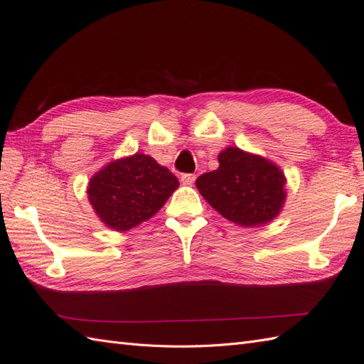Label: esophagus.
Listing matches in <instances>:
<instances>
[{"label":"esophagus","mask_w":364,"mask_h":364,"mask_svg":"<svg viewBox=\"0 0 364 364\" xmlns=\"http://www.w3.org/2000/svg\"><path fill=\"white\" fill-rule=\"evenodd\" d=\"M196 178H197V176L193 173H183L181 175V183L184 186H191L193 181H196Z\"/></svg>","instance_id":"obj_1"}]
</instances>
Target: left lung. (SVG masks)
I'll use <instances>...</instances> for the list:
<instances>
[{
  "label": "left lung",
  "instance_id": "obj_1",
  "mask_svg": "<svg viewBox=\"0 0 364 364\" xmlns=\"http://www.w3.org/2000/svg\"><path fill=\"white\" fill-rule=\"evenodd\" d=\"M282 168L268 158L239 147L218 154V167L200 175L196 186L218 214L235 225L255 228L279 215L287 198Z\"/></svg>",
  "mask_w": 364,
  "mask_h": 364
}]
</instances>
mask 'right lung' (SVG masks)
<instances>
[{
    "mask_svg": "<svg viewBox=\"0 0 364 364\" xmlns=\"http://www.w3.org/2000/svg\"><path fill=\"white\" fill-rule=\"evenodd\" d=\"M178 186L167 167L136 151L97 171L90 178L87 193L99 220L124 232L154 217Z\"/></svg>",
    "mask_w": 364,
    "mask_h": 364,
    "instance_id": "obj_1",
    "label": "right lung"
}]
</instances>
